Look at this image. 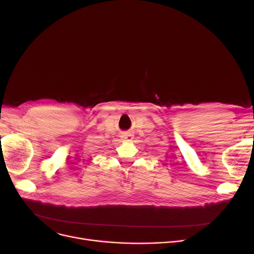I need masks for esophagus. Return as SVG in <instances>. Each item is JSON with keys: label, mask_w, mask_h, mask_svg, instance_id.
Listing matches in <instances>:
<instances>
[{"label": "esophagus", "mask_w": 254, "mask_h": 254, "mask_svg": "<svg viewBox=\"0 0 254 254\" xmlns=\"http://www.w3.org/2000/svg\"><path fill=\"white\" fill-rule=\"evenodd\" d=\"M123 138H124L125 140H127V141H130V140L132 139V137H131L130 135H125Z\"/></svg>", "instance_id": "34e87169"}]
</instances>
